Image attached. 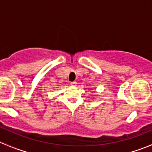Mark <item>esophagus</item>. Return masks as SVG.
<instances>
[{
	"instance_id": "1",
	"label": "esophagus",
	"mask_w": 152,
	"mask_h": 152,
	"mask_svg": "<svg viewBox=\"0 0 152 152\" xmlns=\"http://www.w3.org/2000/svg\"><path fill=\"white\" fill-rule=\"evenodd\" d=\"M70 85L71 86H73V87H75V86H76V82H70Z\"/></svg>"
}]
</instances>
